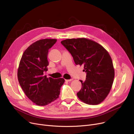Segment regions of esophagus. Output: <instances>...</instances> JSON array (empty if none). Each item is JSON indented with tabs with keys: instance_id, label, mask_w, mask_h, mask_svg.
Returning <instances> with one entry per match:
<instances>
[{
	"instance_id": "esophagus-1",
	"label": "esophagus",
	"mask_w": 134,
	"mask_h": 134,
	"mask_svg": "<svg viewBox=\"0 0 134 134\" xmlns=\"http://www.w3.org/2000/svg\"><path fill=\"white\" fill-rule=\"evenodd\" d=\"M72 80V79H66L65 81L67 82H69V81H71Z\"/></svg>"
}]
</instances>
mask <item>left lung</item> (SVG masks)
Masks as SVG:
<instances>
[{"instance_id": "8db88e82", "label": "left lung", "mask_w": 134, "mask_h": 134, "mask_svg": "<svg viewBox=\"0 0 134 134\" xmlns=\"http://www.w3.org/2000/svg\"><path fill=\"white\" fill-rule=\"evenodd\" d=\"M73 56L75 63L84 66L85 81L77 96L89 105L102 102L109 93L114 82L115 71L109 53L97 42L85 38L67 39L61 42Z\"/></svg>"}]
</instances>
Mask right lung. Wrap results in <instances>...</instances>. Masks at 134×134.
<instances>
[{"instance_id": "obj_1", "label": "right lung", "mask_w": 134, "mask_h": 134, "mask_svg": "<svg viewBox=\"0 0 134 134\" xmlns=\"http://www.w3.org/2000/svg\"><path fill=\"white\" fill-rule=\"evenodd\" d=\"M56 39H42L34 42L24 51L20 59L17 76L20 85L30 100L45 106L59 98L63 78L53 79L44 75L47 71L49 49Z\"/></svg>"}]
</instances>
